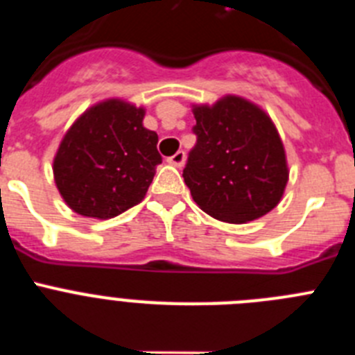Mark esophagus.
Instances as JSON below:
<instances>
[{
  "mask_svg": "<svg viewBox=\"0 0 355 355\" xmlns=\"http://www.w3.org/2000/svg\"><path fill=\"white\" fill-rule=\"evenodd\" d=\"M184 159H187V155H184L183 150H178L175 155L168 156L167 163H171V165H174V167H183Z\"/></svg>",
  "mask_w": 355,
  "mask_h": 355,
  "instance_id": "1",
  "label": "esophagus"
}]
</instances>
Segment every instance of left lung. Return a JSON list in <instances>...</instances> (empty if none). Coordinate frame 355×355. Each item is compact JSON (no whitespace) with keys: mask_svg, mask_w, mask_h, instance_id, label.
Listing matches in <instances>:
<instances>
[{"mask_svg":"<svg viewBox=\"0 0 355 355\" xmlns=\"http://www.w3.org/2000/svg\"><path fill=\"white\" fill-rule=\"evenodd\" d=\"M197 144L183 178L202 211L245 224L279 205L288 183L283 140L265 110L240 96L193 105Z\"/></svg>","mask_w":355,"mask_h":355,"instance_id":"8db88e82","label":"left lung"}]
</instances>
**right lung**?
Returning <instances> with one entry per match:
<instances>
[{
  "label": "right lung",
  "mask_w": 355,
  "mask_h": 355,
  "mask_svg": "<svg viewBox=\"0 0 355 355\" xmlns=\"http://www.w3.org/2000/svg\"><path fill=\"white\" fill-rule=\"evenodd\" d=\"M146 110L106 99L85 110L64 135L55 159V183L78 215L114 218L146 197L162 163L158 135L144 128Z\"/></svg>",
  "instance_id": "add662e5"
}]
</instances>
